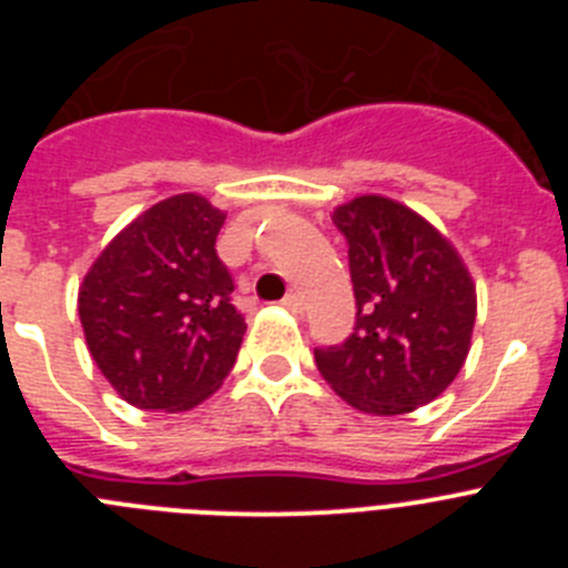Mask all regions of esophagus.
I'll use <instances>...</instances> for the list:
<instances>
[{
  "label": "esophagus",
  "mask_w": 568,
  "mask_h": 568,
  "mask_svg": "<svg viewBox=\"0 0 568 568\" xmlns=\"http://www.w3.org/2000/svg\"><path fill=\"white\" fill-rule=\"evenodd\" d=\"M281 304H284V307L290 310V313H301V310H304V298H301V293H287L284 295V301H281Z\"/></svg>",
  "instance_id": "obj_1"
}]
</instances>
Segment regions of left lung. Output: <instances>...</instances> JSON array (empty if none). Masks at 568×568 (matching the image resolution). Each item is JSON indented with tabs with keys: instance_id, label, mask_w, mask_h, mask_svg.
Here are the masks:
<instances>
[{
	"instance_id": "left-lung-1",
	"label": "left lung",
	"mask_w": 568,
	"mask_h": 568,
	"mask_svg": "<svg viewBox=\"0 0 568 568\" xmlns=\"http://www.w3.org/2000/svg\"><path fill=\"white\" fill-rule=\"evenodd\" d=\"M349 247L355 333L315 349L335 395L369 415H404L458 378L478 315L475 281L438 227L386 195L338 204Z\"/></svg>"
}]
</instances>
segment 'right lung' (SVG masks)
Wrapping results in <instances>:
<instances>
[{"label": "right lung", "mask_w": 568, "mask_h": 568, "mask_svg": "<svg viewBox=\"0 0 568 568\" xmlns=\"http://www.w3.org/2000/svg\"><path fill=\"white\" fill-rule=\"evenodd\" d=\"M224 219L204 195H170L135 215L79 284L90 355L139 409H193L233 369L247 324L215 253Z\"/></svg>", "instance_id": "right-lung-1"}]
</instances>
